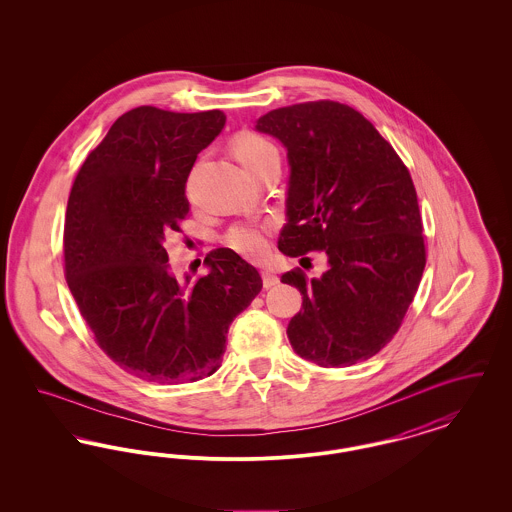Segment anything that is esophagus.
<instances>
[{"label":"esophagus","mask_w":512,"mask_h":512,"mask_svg":"<svg viewBox=\"0 0 512 512\" xmlns=\"http://www.w3.org/2000/svg\"><path fill=\"white\" fill-rule=\"evenodd\" d=\"M276 284H278V276L270 270H263V286L268 290V288H274Z\"/></svg>","instance_id":"obj_1"}]
</instances>
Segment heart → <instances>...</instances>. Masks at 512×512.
Masks as SVG:
<instances>
[{
	"label": "heart",
	"instance_id": "obj_1",
	"mask_svg": "<svg viewBox=\"0 0 512 512\" xmlns=\"http://www.w3.org/2000/svg\"><path fill=\"white\" fill-rule=\"evenodd\" d=\"M232 151L247 171H255L270 155L278 153L268 138L249 130L236 134L232 140ZM268 236L270 226L265 222H240L226 232L224 244L244 257L257 259L267 253Z\"/></svg>",
	"mask_w": 512,
	"mask_h": 512
}]
</instances>
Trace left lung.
Masks as SVG:
<instances>
[{
	"label": "left lung",
	"instance_id": "8db88e82",
	"mask_svg": "<svg viewBox=\"0 0 512 512\" xmlns=\"http://www.w3.org/2000/svg\"><path fill=\"white\" fill-rule=\"evenodd\" d=\"M255 128L284 144L292 167L278 249L328 257L318 278L282 274L303 295L288 324L293 351L324 368L366 361L397 334L426 265L409 169L372 122L338 101L280 107Z\"/></svg>",
	"mask_w": 512,
	"mask_h": 512
}]
</instances>
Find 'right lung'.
Here are the masks:
<instances>
[{"instance_id": "add662e5", "label": "right lung", "mask_w": 512, "mask_h": 512, "mask_svg": "<svg viewBox=\"0 0 512 512\" xmlns=\"http://www.w3.org/2000/svg\"><path fill=\"white\" fill-rule=\"evenodd\" d=\"M213 109L124 113L74 178L65 217V278L103 353L147 382H197L219 370L232 320L263 280L228 247L184 282L165 240L188 217L186 180L197 153L224 128Z\"/></svg>"}]
</instances>
